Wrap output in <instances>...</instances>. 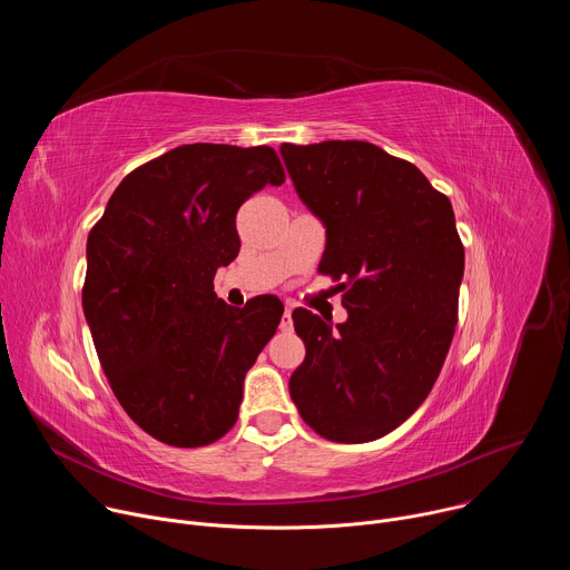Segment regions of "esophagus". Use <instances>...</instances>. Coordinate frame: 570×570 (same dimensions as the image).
<instances>
[{
	"label": "esophagus",
	"instance_id": "34e87169",
	"mask_svg": "<svg viewBox=\"0 0 570 570\" xmlns=\"http://www.w3.org/2000/svg\"><path fill=\"white\" fill-rule=\"evenodd\" d=\"M291 313H293V308L286 306L284 317H282V332H293V317H291Z\"/></svg>",
	"mask_w": 570,
	"mask_h": 570
}]
</instances>
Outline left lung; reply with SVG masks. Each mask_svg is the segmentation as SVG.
I'll return each mask as SVG.
<instances>
[{
  "instance_id": "obj_1",
  "label": "left lung",
  "mask_w": 570,
  "mask_h": 570,
  "mask_svg": "<svg viewBox=\"0 0 570 570\" xmlns=\"http://www.w3.org/2000/svg\"><path fill=\"white\" fill-rule=\"evenodd\" d=\"M306 207L327 227L320 273L341 282L338 334L293 311L306 356L288 390L324 440L372 442L409 420L446 361L464 273L449 198L409 159L347 139L282 144Z\"/></svg>"
}]
</instances>
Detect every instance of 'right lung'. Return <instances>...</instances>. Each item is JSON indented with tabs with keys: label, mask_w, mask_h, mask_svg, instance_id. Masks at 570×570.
I'll return each instance as SVG.
<instances>
[{
	"label": "right lung",
	"mask_w": 570,
	"mask_h": 570,
	"mask_svg": "<svg viewBox=\"0 0 570 570\" xmlns=\"http://www.w3.org/2000/svg\"><path fill=\"white\" fill-rule=\"evenodd\" d=\"M284 180L271 146L185 144L130 171L90 229L92 341L121 409L159 442L207 446L236 424L243 379L284 306L232 308L214 275L238 253V207Z\"/></svg>",
	"instance_id": "add662e5"
}]
</instances>
